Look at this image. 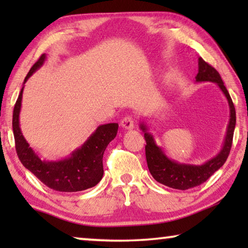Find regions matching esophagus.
Wrapping results in <instances>:
<instances>
[{
  "instance_id": "34e87169",
  "label": "esophagus",
  "mask_w": 248,
  "mask_h": 248,
  "mask_svg": "<svg viewBox=\"0 0 248 248\" xmlns=\"http://www.w3.org/2000/svg\"><path fill=\"white\" fill-rule=\"evenodd\" d=\"M121 125L125 130H131V128L134 127V120L131 116H125L121 121Z\"/></svg>"
}]
</instances>
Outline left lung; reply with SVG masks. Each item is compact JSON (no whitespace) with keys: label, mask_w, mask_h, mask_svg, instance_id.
Here are the masks:
<instances>
[{"label":"left lung","mask_w":248,"mask_h":248,"mask_svg":"<svg viewBox=\"0 0 248 248\" xmlns=\"http://www.w3.org/2000/svg\"><path fill=\"white\" fill-rule=\"evenodd\" d=\"M195 79L196 82L210 81V82L218 84L229 104L230 120L228 127H227L225 143H223L221 151L216 157L210 159L203 165L179 164L177 161L170 160L164 154V151L155 144L154 137L148 132V127L143 123L140 125L141 130L144 132V140L147 142L145 158H147L148 168L152 177L162 185L171 188L182 189V191L201 185L206 179L211 177L220 167H222V165L228 158L230 149H232L233 131H235L236 125V110L228 90L226 89L218 71L206 63L202 57L199 59V73L196 74Z\"/></svg>","instance_id":"8db88e82"}]
</instances>
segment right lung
I'll return each instance as SVG.
<instances>
[{
	"mask_svg": "<svg viewBox=\"0 0 248 248\" xmlns=\"http://www.w3.org/2000/svg\"><path fill=\"white\" fill-rule=\"evenodd\" d=\"M45 60L46 55L43 54L30 69L23 83H26L30 76L43 65ZM22 93L23 88L16 99L12 118L16 150L21 164L43 184L54 191L79 192L96 186L104 175V152L109 142L116 137L118 124L109 123L98 126L82 147L73 151L69 158L60 161L42 160L29 147L20 130L19 114L21 109Z\"/></svg>",
	"mask_w": 248,
	"mask_h": 248,
	"instance_id": "1",
	"label": "right lung"
}]
</instances>
